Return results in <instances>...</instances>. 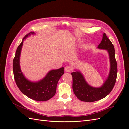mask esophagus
<instances>
[{"label":"esophagus","instance_id":"34e87169","mask_svg":"<svg viewBox=\"0 0 129 129\" xmlns=\"http://www.w3.org/2000/svg\"><path fill=\"white\" fill-rule=\"evenodd\" d=\"M72 71V68L69 66H67L65 67V71L66 72H70Z\"/></svg>","mask_w":129,"mask_h":129}]
</instances>
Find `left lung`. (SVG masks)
Segmentation results:
<instances>
[{"label": "left lung", "mask_w": 129, "mask_h": 129, "mask_svg": "<svg viewBox=\"0 0 129 129\" xmlns=\"http://www.w3.org/2000/svg\"><path fill=\"white\" fill-rule=\"evenodd\" d=\"M100 49L106 50L110 60V71L107 79L99 88L90 85L80 71H76L71 73L73 77V89L74 94L82 101L87 102H94L102 99L110 93L116 83L117 74V65L115 58L114 46L105 33L102 39L97 47Z\"/></svg>", "instance_id": "left-lung-1"}]
</instances>
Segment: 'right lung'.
I'll list each match as a JSON object with an SVG mask.
<instances>
[{
	"label": "right lung",
	"instance_id": "1",
	"mask_svg": "<svg viewBox=\"0 0 129 129\" xmlns=\"http://www.w3.org/2000/svg\"><path fill=\"white\" fill-rule=\"evenodd\" d=\"M34 34V32H32L26 35L18 47L13 61L14 77L18 87L25 95L35 101H45L55 95L58 81L64 74V68L50 70L42 79L37 82L27 79L20 68V58L24 40Z\"/></svg>",
	"mask_w": 129,
	"mask_h": 129
}]
</instances>
